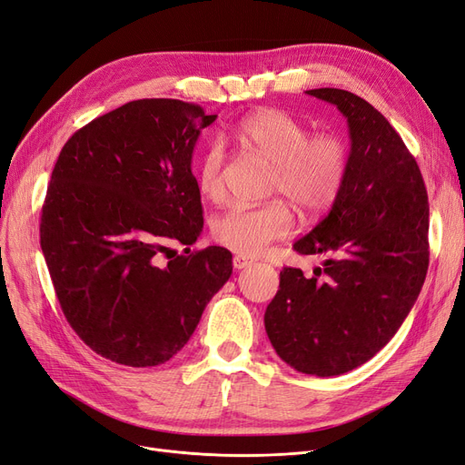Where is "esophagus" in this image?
Here are the masks:
<instances>
[{"mask_svg":"<svg viewBox=\"0 0 465 465\" xmlns=\"http://www.w3.org/2000/svg\"><path fill=\"white\" fill-rule=\"evenodd\" d=\"M253 263V260L252 258H246V255H234L232 258V265H234V269H246V267H250Z\"/></svg>","mask_w":465,"mask_h":465,"instance_id":"34e87169","label":"esophagus"}]
</instances>
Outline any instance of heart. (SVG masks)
<instances>
[{"label": "heart", "mask_w": 465, "mask_h": 465, "mask_svg": "<svg viewBox=\"0 0 465 465\" xmlns=\"http://www.w3.org/2000/svg\"><path fill=\"white\" fill-rule=\"evenodd\" d=\"M236 140L244 150L273 163L271 194L284 196L306 213H322L339 198L350 167V150L342 136L310 134L306 124L291 114L267 107L240 121ZM225 150L219 143L202 153L196 184L205 200H225ZM292 229V210L284 200H273L260 207H231L213 221L212 234L215 242L240 255H258Z\"/></svg>", "instance_id": "b5f03b06"}]
</instances>
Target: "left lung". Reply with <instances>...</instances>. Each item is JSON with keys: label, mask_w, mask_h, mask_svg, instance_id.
Listing matches in <instances>:
<instances>
[{"label": "left lung", "mask_w": 465, "mask_h": 465, "mask_svg": "<svg viewBox=\"0 0 465 465\" xmlns=\"http://www.w3.org/2000/svg\"><path fill=\"white\" fill-rule=\"evenodd\" d=\"M306 94L346 117L350 167L339 198L294 242L327 255L306 277L284 267L265 310V331L282 361L317 377L356 370L387 346L418 300L429 267V203L421 171L391 123L339 88Z\"/></svg>", "instance_id": "1"}]
</instances>
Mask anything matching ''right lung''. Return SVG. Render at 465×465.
Wrapping results in <instances>:
<instances>
[{
    "label": "right lung",
    "mask_w": 465,
    "mask_h": 465,
    "mask_svg": "<svg viewBox=\"0 0 465 465\" xmlns=\"http://www.w3.org/2000/svg\"><path fill=\"white\" fill-rule=\"evenodd\" d=\"M215 119L181 100H136L76 131L57 157L40 246L69 325L111 361L171 360L232 273L227 248H169L203 229L192 153Z\"/></svg>",
    "instance_id": "1"
}]
</instances>
